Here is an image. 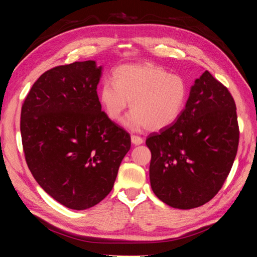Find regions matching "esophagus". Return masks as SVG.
Returning <instances> with one entry per match:
<instances>
[{
  "label": "esophagus",
  "instance_id": "esophagus-1",
  "mask_svg": "<svg viewBox=\"0 0 257 257\" xmlns=\"http://www.w3.org/2000/svg\"><path fill=\"white\" fill-rule=\"evenodd\" d=\"M132 142L133 144L135 145H141L144 143V141H143V138L141 136H137V135H132Z\"/></svg>",
  "mask_w": 257,
  "mask_h": 257
}]
</instances>
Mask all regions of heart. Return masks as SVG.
<instances>
[{
    "label": "heart",
    "mask_w": 257,
    "mask_h": 257,
    "mask_svg": "<svg viewBox=\"0 0 257 257\" xmlns=\"http://www.w3.org/2000/svg\"><path fill=\"white\" fill-rule=\"evenodd\" d=\"M113 81H104L99 102L106 116L119 121L125 108L133 112L124 123L132 129L152 132L176 122L188 99V84L178 73L152 63L124 64L113 72Z\"/></svg>",
    "instance_id": "1"
}]
</instances>
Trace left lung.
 Here are the masks:
<instances>
[{
    "mask_svg": "<svg viewBox=\"0 0 257 257\" xmlns=\"http://www.w3.org/2000/svg\"><path fill=\"white\" fill-rule=\"evenodd\" d=\"M238 144L236 103L227 87L206 70L191 86L176 122L146 139L154 194L181 210L210 202L228 178Z\"/></svg>",
    "mask_w": 257,
    "mask_h": 257,
    "instance_id": "obj_1",
    "label": "left lung"
}]
</instances>
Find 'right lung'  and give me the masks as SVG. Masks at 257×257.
Masks as SVG:
<instances>
[{
    "instance_id": "1",
    "label": "right lung",
    "mask_w": 257,
    "mask_h": 257,
    "mask_svg": "<svg viewBox=\"0 0 257 257\" xmlns=\"http://www.w3.org/2000/svg\"><path fill=\"white\" fill-rule=\"evenodd\" d=\"M101 73L95 61L52 68L35 81L21 107L29 170L50 196L72 210L107 196L132 145L127 130L102 111Z\"/></svg>"
}]
</instances>
